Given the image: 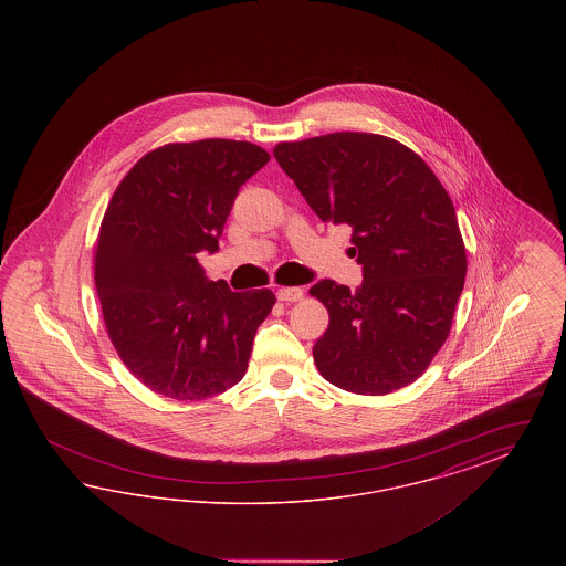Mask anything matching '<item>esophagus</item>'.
Returning <instances> with one entry per match:
<instances>
[{"label": "esophagus", "instance_id": "obj_1", "mask_svg": "<svg viewBox=\"0 0 566 566\" xmlns=\"http://www.w3.org/2000/svg\"><path fill=\"white\" fill-rule=\"evenodd\" d=\"M275 295H277V301H282V303H295L303 296V291L295 289V286H286V289H280Z\"/></svg>", "mask_w": 566, "mask_h": 566}]
</instances>
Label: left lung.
<instances>
[{
    "instance_id": "left-lung-1",
    "label": "left lung",
    "mask_w": 566,
    "mask_h": 566,
    "mask_svg": "<svg viewBox=\"0 0 566 566\" xmlns=\"http://www.w3.org/2000/svg\"><path fill=\"white\" fill-rule=\"evenodd\" d=\"M323 222L352 231L363 284L310 289L328 310L321 376L356 395L409 386L446 344L467 275L457 210L431 167L386 135L339 132L273 148Z\"/></svg>"
}]
</instances>
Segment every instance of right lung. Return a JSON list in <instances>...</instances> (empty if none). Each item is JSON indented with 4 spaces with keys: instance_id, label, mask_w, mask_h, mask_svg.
Wrapping results in <instances>:
<instances>
[{
    "instance_id": "1",
    "label": "right lung",
    "mask_w": 566,
    "mask_h": 566,
    "mask_svg": "<svg viewBox=\"0 0 566 566\" xmlns=\"http://www.w3.org/2000/svg\"><path fill=\"white\" fill-rule=\"evenodd\" d=\"M270 153L250 142H174L146 153L109 199L95 245V286L109 342L153 392L203 401L248 369L270 289L233 293L197 261L216 252L243 182Z\"/></svg>"
}]
</instances>
